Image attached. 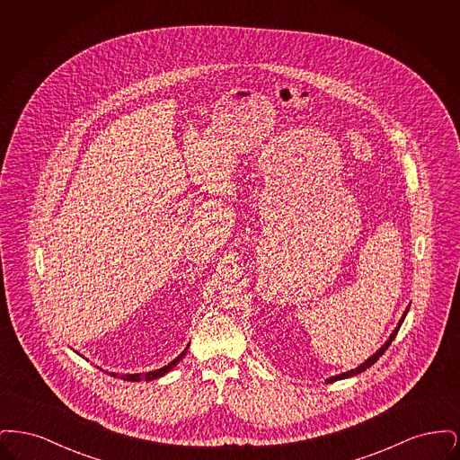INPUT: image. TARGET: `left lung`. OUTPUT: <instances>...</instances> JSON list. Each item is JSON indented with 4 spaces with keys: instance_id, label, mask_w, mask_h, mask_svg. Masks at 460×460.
<instances>
[{
    "instance_id": "obj_1",
    "label": "left lung",
    "mask_w": 460,
    "mask_h": 460,
    "mask_svg": "<svg viewBox=\"0 0 460 460\" xmlns=\"http://www.w3.org/2000/svg\"><path fill=\"white\" fill-rule=\"evenodd\" d=\"M407 312H409V306L405 308V312H403V315L400 317V321H398L396 328L394 329V332L390 334V338L385 341V345H383L379 350L376 351V353H372L371 357H369L366 362H362L358 367H355V369H351V371L341 372V374H338V376H331V377L326 379V383H334V381H340V379H347V377H351V376H357V374H360V372H364L366 369H369L372 364H376V362L379 360V357H381L385 351L388 350V347L392 345V341H394V336H396V332H398V329H400V326H402V323H403V319H405Z\"/></svg>"
}]
</instances>
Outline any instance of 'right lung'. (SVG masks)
Segmentation results:
<instances>
[{
  "label": "right lung",
  "instance_id": "add662e5",
  "mask_svg": "<svg viewBox=\"0 0 460 460\" xmlns=\"http://www.w3.org/2000/svg\"><path fill=\"white\" fill-rule=\"evenodd\" d=\"M188 347H190V345H188ZM188 347L181 351V353L175 357L174 360H171L167 366H164V367H160V369H156V371L145 372V374H141V372H139V374H120V376H119L117 372H109V374L110 376H119V377L124 379V381H141V379H145V381H154V379H158V377L165 376L172 367H175L177 362L182 360V357L186 355Z\"/></svg>",
  "mask_w": 460,
  "mask_h": 460
}]
</instances>
